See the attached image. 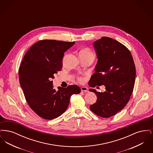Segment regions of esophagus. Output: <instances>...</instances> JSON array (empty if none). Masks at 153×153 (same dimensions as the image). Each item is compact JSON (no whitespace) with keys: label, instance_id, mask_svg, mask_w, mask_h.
I'll use <instances>...</instances> for the list:
<instances>
[{"label":"esophagus","instance_id":"34e87169","mask_svg":"<svg viewBox=\"0 0 153 153\" xmlns=\"http://www.w3.org/2000/svg\"><path fill=\"white\" fill-rule=\"evenodd\" d=\"M81 90L82 92H88V89L85 87H81Z\"/></svg>","mask_w":153,"mask_h":153}]
</instances>
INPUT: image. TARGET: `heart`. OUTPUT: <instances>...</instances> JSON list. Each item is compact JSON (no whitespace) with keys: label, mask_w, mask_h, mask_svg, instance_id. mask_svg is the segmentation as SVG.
I'll return each instance as SVG.
<instances>
[{"label":"heart","mask_w":153,"mask_h":153,"mask_svg":"<svg viewBox=\"0 0 153 153\" xmlns=\"http://www.w3.org/2000/svg\"><path fill=\"white\" fill-rule=\"evenodd\" d=\"M81 51V52H88V53H91V51H90L89 49H87V48L84 49L82 50ZM77 79L78 80V81L80 82L81 83L84 82L85 81V77H82V76H77Z\"/></svg>","instance_id":"heart-1"}]
</instances>
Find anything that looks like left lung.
<instances>
[{
  "mask_svg": "<svg viewBox=\"0 0 153 153\" xmlns=\"http://www.w3.org/2000/svg\"><path fill=\"white\" fill-rule=\"evenodd\" d=\"M94 46L98 61L89 85H104L105 91L89 89L97 97L89 108L96 115L108 118L124 108L129 101L135 84V66L127 48L112 38L103 36Z\"/></svg>",
  "mask_w": 153,
  "mask_h": 153,
  "instance_id": "left-lung-1",
  "label": "left lung"
}]
</instances>
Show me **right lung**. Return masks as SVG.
<instances>
[{
	"mask_svg": "<svg viewBox=\"0 0 153 153\" xmlns=\"http://www.w3.org/2000/svg\"><path fill=\"white\" fill-rule=\"evenodd\" d=\"M74 42L44 39L30 48L19 69V79L30 107L42 118L51 120L67 109L70 98L81 92L76 85L53 88L54 74L61 71L64 53Z\"/></svg>",
	"mask_w": 153,
	"mask_h": 153,
	"instance_id": "right-lung-1",
	"label": "right lung"
}]
</instances>
